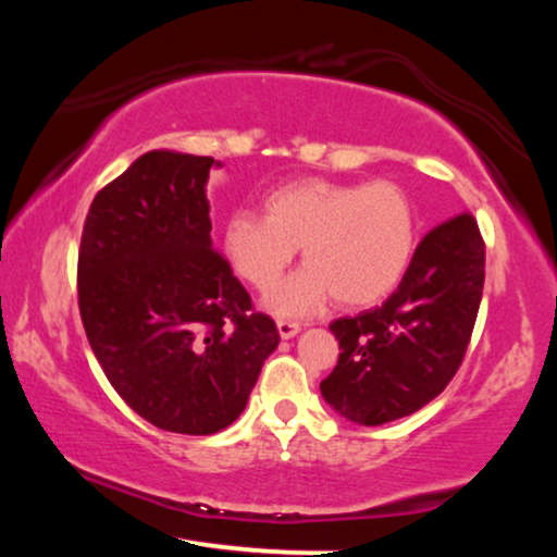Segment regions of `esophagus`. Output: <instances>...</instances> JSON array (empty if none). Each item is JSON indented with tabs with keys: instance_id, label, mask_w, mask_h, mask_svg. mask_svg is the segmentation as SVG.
<instances>
[{
	"instance_id": "esophagus-1",
	"label": "esophagus",
	"mask_w": 557,
	"mask_h": 557,
	"mask_svg": "<svg viewBox=\"0 0 557 557\" xmlns=\"http://www.w3.org/2000/svg\"><path fill=\"white\" fill-rule=\"evenodd\" d=\"M277 332L282 338H292L301 332V324L289 322V319H277Z\"/></svg>"
}]
</instances>
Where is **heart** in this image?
<instances>
[{
  "mask_svg": "<svg viewBox=\"0 0 557 557\" xmlns=\"http://www.w3.org/2000/svg\"><path fill=\"white\" fill-rule=\"evenodd\" d=\"M262 213L225 223L223 252L260 292L272 289L301 248L307 268L270 297L280 314L314 312L334 295L371 307L398 287L418 243V211L400 184L297 178L262 201Z\"/></svg>",
  "mask_w": 557,
  "mask_h": 557,
  "instance_id": "b5f03b06",
  "label": "heart"
}]
</instances>
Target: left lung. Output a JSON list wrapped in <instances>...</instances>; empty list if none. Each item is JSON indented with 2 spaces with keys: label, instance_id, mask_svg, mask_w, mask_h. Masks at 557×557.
I'll use <instances>...</instances> for the list:
<instances>
[{
  "label": "left lung",
  "instance_id": "8db88e82",
  "mask_svg": "<svg viewBox=\"0 0 557 557\" xmlns=\"http://www.w3.org/2000/svg\"><path fill=\"white\" fill-rule=\"evenodd\" d=\"M484 260L474 215L435 225L381 307L329 324L342 354L319 385L324 400L369 428L435 400L455 379L474 332Z\"/></svg>",
  "mask_w": 557,
  "mask_h": 557
}]
</instances>
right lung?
<instances>
[{"label": "right lung", "instance_id": "add662e5", "mask_svg": "<svg viewBox=\"0 0 557 557\" xmlns=\"http://www.w3.org/2000/svg\"><path fill=\"white\" fill-rule=\"evenodd\" d=\"M211 166L213 157L143 154L92 199L78 250L92 354L139 418L178 435L238 420L280 344L275 322L213 250Z\"/></svg>", "mask_w": 557, "mask_h": 557}]
</instances>
